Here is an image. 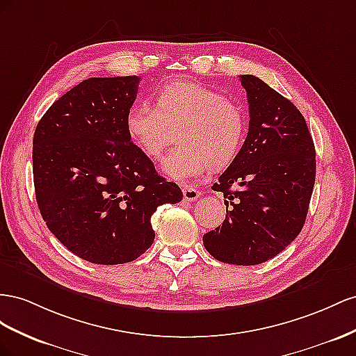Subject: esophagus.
I'll return each instance as SVG.
<instances>
[{"label": "esophagus", "mask_w": 356, "mask_h": 356, "mask_svg": "<svg viewBox=\"0 0 356 356\" xmlns=\"http://www.w3.org/2000/svg\"><path fill=\"white\" fill-rule=\"evenodd\" d=\"M198 197H200V191H197L195 188H192V186H185L184 188V200L185 201L192 202V201L198 200Z\"/></svg>", "instance_id": "34e87169"}]
</instances>
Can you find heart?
I'll return each mask as SVG.
<instances>
[{"mask_svg":"<svg viewBox=\"0 0 356 356\" xmlns=\"http://www.w3.org/2000/svg\"><path fill=\"white\" fill-rule=\"evenodd\" d=\"M155 101L156 107L146 101L131 106L125 128L149 158H158L177 129L180 145L162 161V171L170 179L188 181L236 159L248 133L246 113L236 101L192 80L161 86Z\"/></svg>","mask_w":356,"mask_h":356,"instance_id":"1","label":"heart"}]
</instances>
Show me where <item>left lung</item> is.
Listing matches in <instances>:
<instances>
[{"mask_svg": "<svg viewBox=\"0 0 356 356\" xmlns=\"http://www.w3.org/2000/svg\"><path fill=\"white\" fill-rule=\"evenodd\" d=\"M240 82L249 103L248 137L213 185L227 198V216L202 243L218 261L257 266L279 255L302 229L316 152L304 116L288 98L252 74L240 76ZM234 184L241 189L231 191Z\"/></svg>", "mask_w": 356, "mask_h": 356, "instance_id": "8db88e82", "label": "left lung"}]
</instances>
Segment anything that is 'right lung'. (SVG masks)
<instances>
[{
  "instance_id": "1",
  "label": "right lung",
  "mask_w": 356,
  "mask_h": 356,
  "mask_svg": "<svg viewBox=\"0 0 356 356\" xmlns=\"http://www.w3.org/2000/svg\"><path fill=\"white\" fill-rule=\"evenodd\" d=\"M140 77H90L40 119L33 172L40 213L50 232L85 261L116 266L152 246L150 218L176 204L180 188L161 177L127 133Z\"/></svg>"
}]
</instances>
